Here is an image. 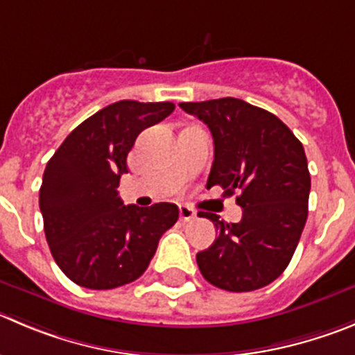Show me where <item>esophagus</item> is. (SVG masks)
I'll use <instances>...</instances> for the list:
<instances>
[{
	"mask_svg": "<svg viewBox=\"0 0 355 355\" xmlns=\"http://www.w3.org/2000/svg\"><path fill=\"white\" fill-rule=\"evenodd\" d=\"M180 218L182 223H189V220L196 218V211L191 207H187V205H180Z\"/></svg>",
	"mask_w": 355,
	"mask_h": 355,
	"instance_id": "obj_1",
	"label": "esophagus"
}]
</instances>
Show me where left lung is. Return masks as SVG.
Returning <instances> with one entry per match:
<instances>
[{
  "label": "left lung",
  "mask_w": 355,
  "mask_h": 355,
  "mask_svg": "<svg viewBox=\"0 0 355 355\" xmlns=\"http://www.w3.org/2000/svg\"><path fill=\"white\" fill-rule=\"evenodd\" d=\"M208 125L214 164L207 187L220 185L243 208L241 220L210 218L218 236L196 254L205 280L218 289L248 293L268 286L293 259L308 217L310 173L301 141L277 115L236 98L180 103Z\"/></svg>",
  "instance_id": "8db88e82"
}]
</instances>
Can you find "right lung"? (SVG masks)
I'll return each instance as SVG.
<instances>
[{
	"label": "right lung",
	"instance_id": "add662e5",
	"mask_svg": "<svg viewBox=\"0 0 355 355\" xmlns=\"http://www.w3.org/2000/svg\"><path fill=\"white\" fill-rule=\"evenodd\" d=\"M173 110L170 101L112 103L73 129L47 162L40 187L45 238L77 286L103 291L135 282L178 220L177 205L125 207L117 193L138 135Z\"/></svg>",
	"mask_w": 355,
	"mask_h": 355
}]
</instances>
